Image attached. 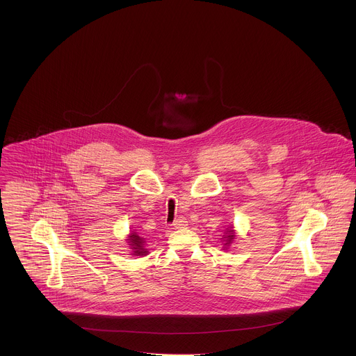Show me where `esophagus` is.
<instances>
[{
    "mask_svg": "<svg viewBox=\"0 0 356 356\" xmlns=\"http://www.w3.org/2000/svg\"><path fill=\"white\" fill-rule=\"evenodd\" d=\"M186 225H188V221H186L185 217H179V218H176L175 222H173V228L175 229L185 228Z\"/></svg>",
    "mask_w": 356,
    "mask_h": 356,
    "instance_id": "1",
    "label": "esophagus"
}]
</instances>
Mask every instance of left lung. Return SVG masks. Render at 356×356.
Segmentation results:
<instances>
[{
	"instance_id": "obj_1",
	"label": "left lung",
	"mask_w": 356,
	"mask_h": 356,
	"mask_svg": "<svg viewBox=\"0 0 356 356\" xmlns=\"http://www.w3.org/2000/svg\"><path fill=\"white\" fill-rule=\"evenodd\" d=\"M225 238V246H229L233 240L236 238V234H234V230H233V227H229L228 230H227V236L224 237Z\"/></svg>"
}]
</instances>
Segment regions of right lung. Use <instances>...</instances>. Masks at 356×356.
Instances as JSON below:
<instances>
[{"label":"right lung","mask_w":356,"mask_h":356,"mask_svg":"<svg viewBox=\"0 0 356 356\" xmlns=\"http://www.w3.org/2000/svg\"><path fill=\"white\" fill-rule=\"evenodd\" d=\"M128 245L132 249V256H147L148 250L144 248V238L136 232H132L127 238Z\"/></svg>","instance_id":"1"}]
</instances>
